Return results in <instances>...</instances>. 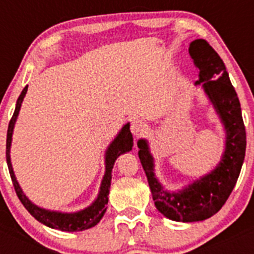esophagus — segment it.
<instances>
[{
  "label": "esophagus",
  "instance_id": "34e87169",
  "mask_svg": "<svg viewBox=\"0 0 254 254\" xmlns=\"http://www.w3.org/2000/svg\"><path fill=\"white\" fill-rule=\"evenodd\" d=\"M147 131V125L145 122L140 120H133L131 123V132L133 133V136L136 137H140L143 133H146Z\"/></svg>",
  "mask_w": 254,
  "mask_h": 254
}]
</instances>
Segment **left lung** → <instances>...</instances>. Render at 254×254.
Listing matches in <instances>:
<instances>
[{
	"label": "left lung",
	"mask_w": 254,
	"mask_h": 254,
	"mask_svg": "<svg viewBox=\"0 0 254 254\" xmlns=\"http://www.w3.org/2000/svg\"><path fill=\"white\" fill-rule=\"evenodd\" d=\"M190 55L199 69L196 84H202L225 126L226 147L223 159L216 169L187 188L179 192H168L155 178L154 160L146 141L137 142L138 158L146 173L155 206L164 216L182 223L206 220L223 207L238 181L247 145L241 103L229 80L223 60L205 39L193 40L190 44Z\"/></svg>",
	"instance_id": "1"
}]
</instances>
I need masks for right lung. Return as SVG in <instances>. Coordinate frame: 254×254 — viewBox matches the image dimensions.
<instances>
[{"mask_svg":"<svg viewBox=\"0 0 254 254\" xmlns=\"http://www.w3.org/2000/svg\"><path fill=\"white\" fill-rule=\"evenodd\" d=\"M26 91H28V86L24 87V90L20 94L19 99L16 102V108L13 112L12 117H11L10 123H8L7 128V138H6V160H7L8 172H10L11 181H12L13 188L16 192L17 197L24 205V207L30 212V215L35 217L39 223L44 224V225L49 226L52 229H58L62 232H81L85 229L93 228L94 225L99 223L102 217L105 214V205L108 203V194H109V190H111V181H112V169H113L114 161L121 154L126 151H129L133 146V138H132L131 131H129V125H127L121 129L120 134L114 138L113 142L111 143V146L108 147L107 154H105V174L103 178L102 186H100V192L98 194V198L94 201L91 206H89L85 210L78 211V212H73V214H62V212H56V211H48L44 208H40L35 206L34 203H31L28 199V197L22 193L21 188H20L19 183H17L15 174H13L12 167H11L10 160V146H11V137H12L13 126H15V121L19 114L20 107L24 100Z\"/></svg>","mask_w":254,"mask_h":254,"instance_id":"1","label":"right lung"}]
</instances>
